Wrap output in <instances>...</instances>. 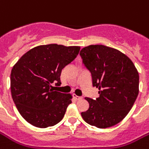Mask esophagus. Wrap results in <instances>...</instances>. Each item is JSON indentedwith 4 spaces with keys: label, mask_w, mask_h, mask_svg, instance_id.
Returning a JSON list of instances; mask_svg holds the SVG:
<instances>
[{
    "label": "esophagus",
    "mask_w": 149,
    "mask_h": 149,
    "mask_svg": "<svg viewBox=\"0 0 149 149\" xmlns=\"http://www.w3.org/2000/svg\"><path fill=\"white\" fill-rule=\"evenodd\" d=\"M74 98L76 100H80L82 99L81 97H78V96H76V95H74Z\"/></svg>",
    "instance_id": "34e87169"
}]
</instances>
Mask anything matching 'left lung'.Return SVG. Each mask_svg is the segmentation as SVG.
Wrapping results in <instances>:
<instances>
[{
  "instance_id": "obj_1",
  "label": "left lung",
  "mask_w": 149,
  "mask_h": 149,
  "mask_svg": "<svg viewBox=\"0 0 149 149\" xmlns=\"http://www.w3.org/2000/svg\"><path fill=\"white\" fill-rule=\"evenodd\" d=\"M80 55L100 95L96 100L85 98L89 108L82 112V118L100 129L115 126L126 117L137 98L138 71L130 58L105 45H88Z\"/></svg>"
}]
</instances>
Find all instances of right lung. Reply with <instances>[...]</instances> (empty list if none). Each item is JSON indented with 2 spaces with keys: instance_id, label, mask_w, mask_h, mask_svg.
Instances as JSON below:
<instances>
[{
  "instance_id": "1",
  "label": "right lung",
  "mask_w": 149,
  "mask_h": 149,
  "mask_svg": "<svg viewBox=\"0 0 149 149\" xmlns=\"http://www.w3.org/2000/svg\"><path fill=\"white\" fill-rule=\"evenodd\" d=\"M79 46L39 45L22 56L12 68L13 100L22 116L39 128L52 126L63 119L72 95L53 91L61 84V70L73 61Z\"/></svg>"
}]
</instances>
